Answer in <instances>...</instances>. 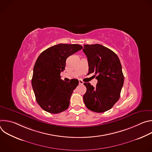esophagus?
I'll list each match as a JSON object with an SVG mask.
<instances>
[{
    "mask_svg": "<svg viewBox=\"0 0 152 152\" xmlns=\"http://www.w3.org/2000/svg\"><path fill=\"white\" fill-rule=\"evenodd\" d=\"M79 84L82 85L83 83V82L81 79H79Z\"/></svg>",
    "mask_w": 152,
    "mask_h": 152,
    "instance_id": "1",
    "label": "esophagus"
}]
</instances>
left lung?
<instances>
[{
  "label": "left lung",
  "mask_w": 152,
  "mask_h": 152,
  "mask_svg": "<svg viewBox=\"0 0 152 152\" xmlns=\"http://www.w3.org/2000/svg\"><path fill=\"white\" fill-rule=\"evenodd\" d=\"M83 51L88 62V73H94L98 82L96 87L85 82L83 102L96 113L110 110L118 100L124 83L121 65L117 55L101 45H85Z\"/></svg>",
  "instance_id": "1"
}]
</instances>
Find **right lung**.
<instances>
[{"label": "right lung", "mask_w": 152, "mask_h": 152, "mask_svg": "<svg viewBox=\"0 0 152 152\" xmlns=\"http://www.w3.org/2000/svg\"><path fill=\"white\" fill-rule=\"evenodd\" d=\"M83 49L79 45L59 44L43 51L34 67L32 86L36 100L43 110L51 114L66 110L77 79L65 82L60 73L66 67L67 58Z\"/></svg>", "instance_id": "right-lung-1"}]
</instances>
